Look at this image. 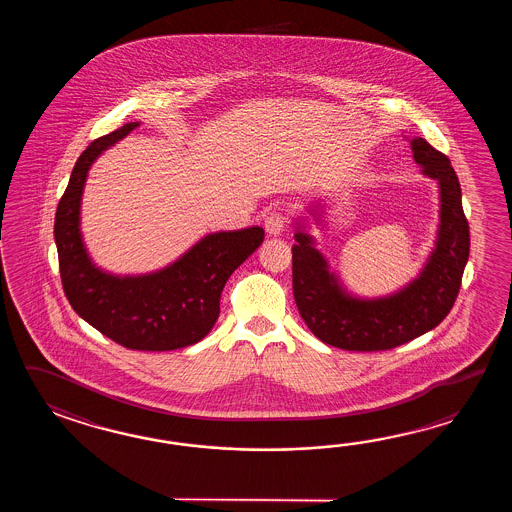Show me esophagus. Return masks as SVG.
Masks as SVG:
<instances>
[{"label": "esophagus", "instance_id": "1", "mask_svg": "<svg viewBox=\"0 0 512 512\" xmlns=\"http://www.w3.org/2000/svg\"><path fill=\"white\" fill-rule=\"evenodd\" d=\"M285 227H287V218L278 210H272L271 214L265 218V232L269 236H280Z\"/></svg>", "mask_w": 512, "mask_h": 512}]
</instances>
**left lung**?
Listing matches in <instances>:
<instances>
[{
    "label": "left lung",
    "instance_id": "1",
    "mask_svg": "<svg viewBox=\"0 0 512 512\" xmlns=\"http://www.w3.org/2000/svg\"><path fill=\"white\" fill-rule=\"evenodd\" d=\"M410 144L421 172L437 181L441 205L435 247L417 278L403 289L379 298L348 293L337 274L329 271L322 252L316 251L315 238L305 232L304 223H296L294 302L311 333L329 346L348 351L397 348L439 326L456 302L470 251L461 186L445 153L421 137Z\"/></svg>",
    "mask_w": 512,
    "mask_h": 512
}]
</instances>
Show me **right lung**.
Wrapping results in <instances>:
<instances>
[{"label": "right lung", "mask_w": 512, "mask_h": 512, "mask_svg": "<svg viewBox=\"0 0 512 512\" xmlns=\"http://www.w3.org/2000/svg\"><path fill=\"white\" fill-rule=\"evenodd\" d=\"M128 122L91 142L69 177L55 218L60 278L71 307L87 324L120 346L139 351L186 348L207 337L219 316L230 274L256 251L261 227L214 232L161 271L119 276L102 271L87 254L80 205L87 172L98 155L135 130Z\"/></svg>", "instance_id": "add662e5"}]
</instances>
